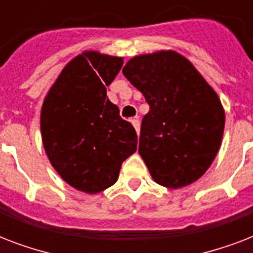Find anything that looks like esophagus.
I'll return each instance as SVG.
<instances>
[{
  "mask_svg": "<svg viewBox=\"0 0 253 253\" xmlns=\"http://www.w3.org/2000/svg\"><path fill=\"white\" fill-rule=\"evenodd\" d=\"M131 123H132V126L135 127V130H136V132H140V122H139L138 118H132L131 119Z\"/></svg>",
  "mask_w": 253,
  "mask_h": 253,
  "instance_id": "1",
  "label": "esophagus"
}]
</instances>
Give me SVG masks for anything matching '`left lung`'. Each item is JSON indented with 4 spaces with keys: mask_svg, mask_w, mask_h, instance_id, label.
Here are the masks:
<instances>
[{
    "mask_svg": "<svg viewBox=\"0 0 253 253\" xmlns=\"http://www.w3.org/2000/svg\"><path fill=\"white\" fill-rule=\"evenodd\" d=\"M122 72L150 105L139 155L154 181L170 189L193 184L210 168L222 143L224 109L215 90L172 49L134 56Z\"/></svg>",
    "mask_w": 253,
    "mask_h": 253,
    "instance_id": "obj_1",
    "label": "left lung"
}]
</instances>
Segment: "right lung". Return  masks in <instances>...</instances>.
<instances>
[{
    "instance_id": "obj_1",
    "label": "right lung",
    "mask_w": 253,
    "mask_h": 253,
    "mask_svg": "<svg viewBox=\"0 0 253 253\" xmlns=\"http://www.w3.org/2000/svg\"><path fill=\"white\" fill-rule=\"evenodd\" d=\"M122 65V57L84 51L63 68L42 106L49 163L67 184L87 194L114 185L122 163L136 151V131L106 97Z\"/></svg>"
}]
</instances>
